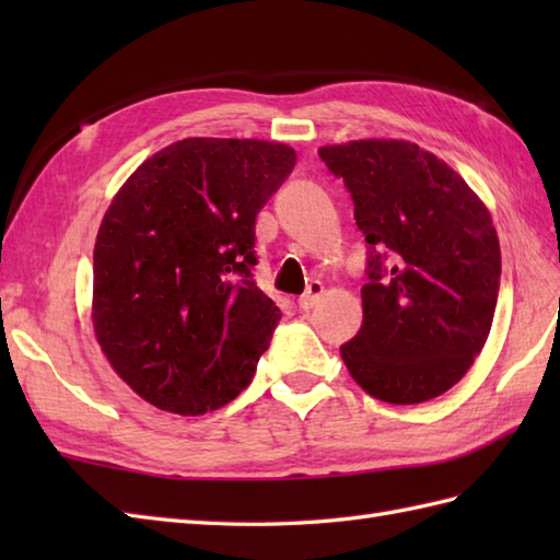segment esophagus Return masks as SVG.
<instances>
[{
  "label": "esophagus",
  "mask_w": 560,
  "mask_h": 560,
  "mask_svg": "<svg viewBox=\"0 0 560 560\" xmlns=\"http://www.w3.org/2000/svg\"><path fill=\"white\" fill-rule=\"evenodd\" d=\"M323 293H325L323 281H311V283H307L305 293L299 299V307H301V311H311V307L319 301V295H323Z\"/></svg>",
  "instance_id": "1"
}]
</instances>
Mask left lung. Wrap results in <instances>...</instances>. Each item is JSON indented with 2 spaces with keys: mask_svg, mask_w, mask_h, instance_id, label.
<instances>
[{
  "mask_svg": "<svg viewBox=\"0 0 560 560\" xmlns=\"http://www.w3.org/2000/svg\"><path fill=\"white\" fill-rule=\"evenodd\" d=\"M343 177L368 243L363 325L341 347L351 377L387 404L457 385L489 339L501 245L479 195L435 153L404 139L319 149Z\"/></svg>",
  "mask_w": 560,
  "mask_h": 560,
  "instance_id": "obj_1",
  "label": "left lung"
}]
</instances>
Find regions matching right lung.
I'll return each mask as SVG.
<instances>
[{"label": "right lung", "instance_id": "1", "mask_svg": "<svg viewBox=\"0 0 560 560\" xmlns=\"http://www.w3.org/2000/svg\"><path fill=\"white\" fill-rule=\"evenodd\" d=\"M293 165L281 141L189 137L113 197L93 247V331L156 409L217 411L253 380L281 319L253 279L255 219Z\"/></svg>", "mask_w": 560, "mask_h": 560}]
</instances>
